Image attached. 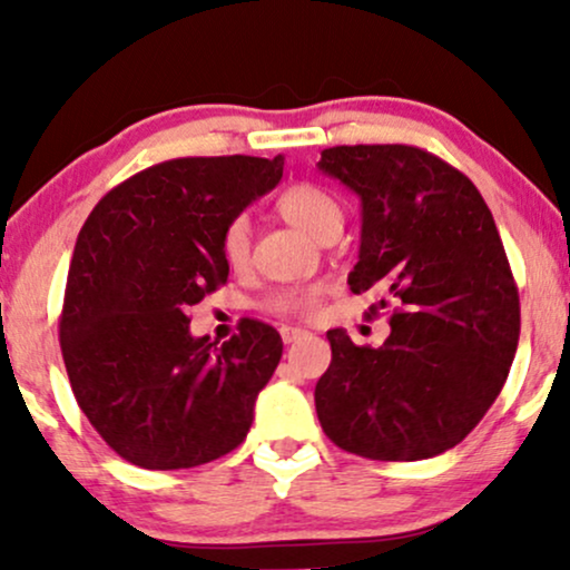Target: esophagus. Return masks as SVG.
I'll list each match as a JSON object with an SVG mask.
<instances>
[{
    "instance_id": "esophagus-1",
    "label": "esophagus",
    "mask_w": 570,
    "mask_h": 570,
    "mask_svg": "<svg viewBox=\"0 0 570 570\" xmlns=\"http://www.w3.org/2000/svg\"><path fill=\"white\" fill-rule=\"evenodd\" d=\"M307 335V330H299V326H281V337H284V343H297V340H303Z\"/></svg>"
}]
</instances>
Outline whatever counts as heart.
Segmentation results:
<instances>
[{
	"label": "heart",
	"instance_id": "b5f03b06",
	"mask_svg": "<svg viewBox=\"0 0 570 570\" xmlns=\"http://www.w3.org/2000/svg\"><path fill=\"white\" fill-rule=\"evenodd\" d=\"M278 214L289 225L299 227V230L322 238L330 230L343 225V208L330 189L311 185H292L289 189L281 193L276 203ZM248 248H252V225L246 217H235L227 222L225 233H222V257L233 271H244L248 265ZM322 289L318 286H307V289H281L267 299V307L281 316H307L316 311Z\"/></svg>",
	"mask_w": 570,
	"mask_h": 570
}]
</instances>
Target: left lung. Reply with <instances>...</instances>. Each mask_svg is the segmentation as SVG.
<instances>
[{"instance_id": "8db88e82", "label": "left lung", "mask_w": 570, "mask_h": 570, "mask_svg": "<svg viewBox=\"0 0 570 570\" xmlns=\"http://www.w3.org/2000/svg\"><path fill=\"white\" fill-rule=\"evenodd\" d=\"M318 171L362 200L348 286L394 299L383 345L330 330L316 383L324 434L372 461H421L455 448L501 394L520 340V297L499 227L458 168L407 144L322 153Z\"/></svg>"}]
</instances>
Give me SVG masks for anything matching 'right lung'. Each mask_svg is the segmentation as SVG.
Segmentation results:
<instances>
[{
  "label": "right lung",
  "mask_w": 570,
  "mask_h": 570,
  "mask_svg": "<svg viewBox=\"0 0 570 570\" xmlns=\"http://www.w3.org/2000/svg\"><path fill=\"white\" fill-rule=\"evenodd\" d=\"M284 176V158H176L109 189L85 219L63 294L61 353L101 440L171 472L246 440L284 343L244 318L227 343L189 335L187 307L225 284L227 222Z\"/></svg>",
  "instance_id": "add662e5"
}]
</instances>
